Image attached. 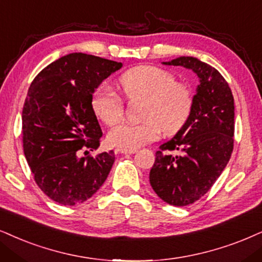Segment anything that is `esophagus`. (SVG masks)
<instances>
[{
    "label": "esophagus",
    "mask_w": 262,
    "mask_h": 262,
    "mask_svg": "<svg viewBox=\"0 0 262 262\" xmlns=\"http://www.w3.org/2000/svg\"><path fill=\"white\" fill-rule=\"evenodd\" d=\"M116 152H120V154H125V155H133V154H135V152H137V150H127V148H121V147H118V148H116Z\"/></svg>",
    "instance_id": "34e87169"
}]
</instances>
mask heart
<instances>
[{
	"instance_id": "b5f03b06",
	"label": "heart",
	"mask_w": 262,
	"mask_h": 262,
	"mask_svg": "<svg viewBox=\"0 0 262 262\" xmlns=\"http://www.w3.org/2000/svg\"><path fill=\"white\" fill-rule=\"evenodd\" d=\"M118 87L128 100L144 99L142 118L146 121L115 125L107 134L112 146L135 150L155 141L161 132L178 133L191 117L194 104L192 88L160 66H135L120 76ZM92 107L105 124L112 125L122 120L125 106L120 95L101 85L93 93Z\"/></svg>"
}]
</instances>
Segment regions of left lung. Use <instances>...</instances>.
<instances>
[{
  "instance_id": "obj_1",
  "label": "left lung",
  "mask_w": 262,
  "mask_h": 262,
  "mask_svg": "<svg viewBox=\"0 0 262 262\" xmlns=\"http://www.w3.org/2000/svg\"><path fill=\"white\" fill-rule=\"evenodd\" d=\"M163 64L191 69L200 78L191 117L171 140L161 145L150 170V184L157 196L184 207L203 197L230 161L234 101L226 79L207 62L180 57ZM173 150L177 154H171Z\"/></svg>"
}]
</instances>
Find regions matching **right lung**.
I'll return each mask as SVG.
<instances>
[{"instance_id": "right-lung-1", "label": "right lung", "mask_w": 262, "mask_h": 262, "mask_svg": "<svg viewBox=\"0 0 262 262\" xmlns=\"http://www.w3.org/2000/svg\"><path fill=\"white\" fill-rule=\"evenodd\" d=\"M122 62L71 53L36 76L23 107V147L43 193L62 205L87 201L105 183L115 152L97 150L102 135L94 111V89Z\"/></svg>"}]
</instances>
